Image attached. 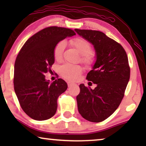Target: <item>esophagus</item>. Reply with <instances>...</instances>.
Returning <instances> with one entry per match:
<instances>
[{"label": "esophagus", "instance_id": "34e87169", "mask_svg": "<svg viewBox=\"0 0 146 146\" xmlns=\"http://www.w3.org/2000/svg\"><path fill=\"white\" fill-rule=\"evenodd\" d=\"M67 84H68V87H70V86H72V85L74 84V83L72 82H67Z\"/></svg>", "mask_w": 146, "mask_h": 146}]
</instances>
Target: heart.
I'll use <instances>...</instances> for the list:
<instances>
[{
    "mask_svg": "<svg viewBox=\"0 0 146 146\" xmlns=\"http://www.w3.org/2000/svg\"><path fill=\"white\" fill-rule=\"evenodd\" d=\"M70 44L77 50L82 55V62L86 64H91L94 61V56L91 53L90 43L82 38H75L70 41ZM65 48V42L60 41L56 45L54 49V57L56 60H60L62 57ZM60 72L65 78L70 80H76L82 73V68L80 66L66 64L60 68Z\"/></svg>",
    "mask_w": 146,
    "mask_h": 146,
    "instance_id": "1",
    "label": "heart"
}]
</instances>
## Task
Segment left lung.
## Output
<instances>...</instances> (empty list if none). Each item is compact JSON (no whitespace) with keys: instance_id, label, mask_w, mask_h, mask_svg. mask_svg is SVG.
Returning <instances> with one entry per match:
<instances>
[{"instance_id":"left-lung-1","label":"left lung","mask_w":146,"mask_h":146,"mask_svg":"<svg viewBox=\"0 0 146 146\" xmlns=\"http://www.w3.org/2000/svg\"><path fill=\"white\" fill-rule=\"evenodd\" d=\"M94 46L96 60L86 79L96 84L92 90L80 85L76 100L79 113L92 122H100L110 116L120 104L130 76L126 52L121 44L102 32L75 29Z\"/></svg>"}]
</instances>
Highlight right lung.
Segmentation results:
<instances>
[{"label":"right lung","instance_id":"right-lung-1","mask_svg":"<svg viewBox=\"0 0 146 146\" xmlns=\"http://www.w3.org/2000/svg\"><path fill=\"white\" fill-rule=\"evenodd\" d=\"M66 28H45L31 36L16 59L14 88L23 111L35 120L50 118L57 110V99L68 85L58 78L53 82L45 78L54 63V49L60 41L75 35Z\"/></svg>","mask_w":146,"mask_h":146}]
</instances>
